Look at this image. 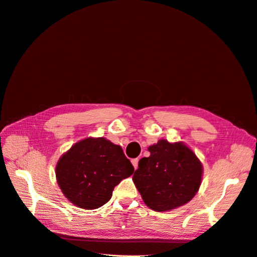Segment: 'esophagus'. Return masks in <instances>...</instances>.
<instances>
[{
	"mask_svg": "<svg viewBox=\"0 0 257 257\" xmlns=\"http://www.w3.org/2000/svg\"><path fill=\"white\" fill-rule=\"evenodd\" d=\"M138 163H139V159H133L132 160V164H133L135 169L138 168Z\"/></svg>",
	"mask_w": 257,
	"mask_h": 257,
	"instance_id": "esophagus-1",
	"label": "esophagus"
}]
</instances>
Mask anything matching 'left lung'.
<instances>
[{
	"label": "left lung",
	"instance_id": "1",
	"mask_svg": "<svg viewBox=\"0 0 257 257\" xmlns=\"http://www.w3.org/2000/svg\"><path fill=\"white\" fill-rule=\"evenodd\" d=\"M150 156L139 161L133 180L144 203L167 212L188 203L198 192L202 164L183 142L159 140L148 147Z\"/></svg>",
	"mask_w": 257,
	"mask_h": 257
}]
</instances>
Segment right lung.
<instances>
[{"instance_id":"obj_1","label":"right lung","mask_w":257,"mask_h":257,"mask_svg":"<svg viewBox=\"0 0 257 257\" xmlns=\"http://www.w3.org/2000/svg\"><path fill=\"white\" fill-rule=\"evenodd\" d=\"M134 173L122 148L100 138H86L71 146L56 166L57 183L74 205L95 209L107 203L114 188Z\"/></svg>"}]
</instances>
